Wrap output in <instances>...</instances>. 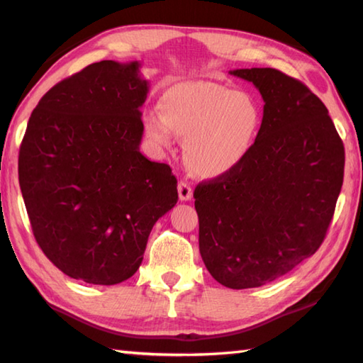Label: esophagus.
<instances>
[{"mask_svg":"<svg viewBox=\"0 0 363 363\" xmlns=\"http://www.w3.org/2000/svg\"><path fill=\"white\" fill-rule=\"evenodd\" d=\"M179 196H180V201L183 202L193 199V189H191V186L186 182L179 183Z\"/></svg>","mask_w":363,"mask_h":363,"instance_id":"esophagus-1","label":"esophagus"}]
</instances>
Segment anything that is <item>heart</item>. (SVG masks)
<instances>
[{"mask_svg":"<svg viewBox=\"0 0 363 363\" xmlns=\"http://www.w3.org/2000/svg\"><path fill=\"white\" fill-rule=\"evenodd\" d=\"M161 112L143 117L147 138L161 148H172L175 135L184 142V160L205 179L232 172L251 152L262 115L250 94L213 82H184L167 88Z\"/></svg>","mask_w":363,"mask_h":363,"instance_id":"obj_1","label":"heart"}]
</instances>
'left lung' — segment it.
I'll return each mask as SVG.
<instances>
[{"label": "left lung", "instance_id": "8db88e82", "mask_svg": "<svg viewBox=\"0 0 363 363\" xmlns=\"http://www.w3.org/2000/svg\"><path fill=\"white\" fill-rule=\"evenodd\" d=\"M229 74L264 99L257 138L232 172L199 183V251L218 283L259 288L323 243L343 184L345 147L329 111L302 82L272 67Z\"/></svg>", "mask_w": 363, "mask_h": 363}]
</instances>
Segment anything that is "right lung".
I'll return each mask as SVG.
<instances>
[{"label": "right lung", "mask_w": 363, "mask_h": 363, "mask_svg": "<svg viewBox=\"0 0 363 363\" xmlns=\"http://www.w3.org/2000/svg\"><path fill=\"white\" fill-rule=\"evenodd\" d=\"M139 67L104 60L61 80L20 145L34 238L61 272L90 284L131 278L155 223L179 201L172 169L140 153L148 80Z\"/></svg>", "instance_id": "obj_1"}]
</instances>
